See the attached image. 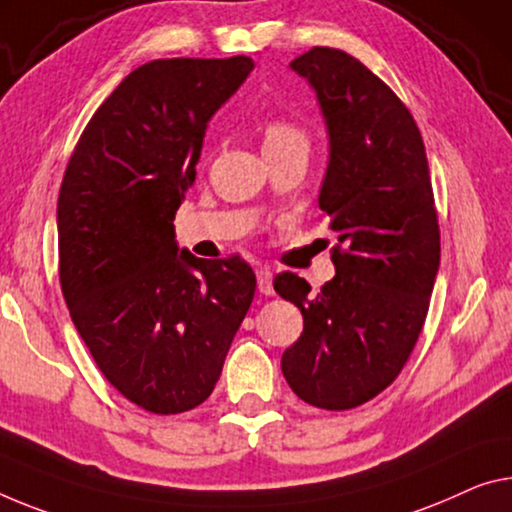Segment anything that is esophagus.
<instances>
[{"label": "esophagus", "instance_id": "esophagus-1", "mask_svg": "<svg viewBox=\"0 0 512 512\" xmlns=\"http://www.w3.org/2000/svg\"><path fill=\"white\" fill-rule=\"evenodd\" d=\"M258 277V290H261L263 295H274V286H272V272L267 270V267H261V270L256 272Z\"/></svg>", "mask_w": 512, "mask_h": 512}]
</instances>
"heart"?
<instances>
[{"label": "heart", "mask_w": 512, "mask_h": 512, "mask_svg": "<svg viewBox=\"0 0 512 512\" xmlns=\"http://www.w3.org/2000/svg\"><path fill=\"white\" fill-rule=\"evenodd\" d=\"M263 137H265V151L267 148L288 146V144H306V132L300 128V125L290 123L286 119H272L265 125Z\"/></svg>", "instance_id": "obj_1"}]
</instances>
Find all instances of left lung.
<instances>
[{
	"label": "left lung",
	"instance_id": "left-lung-1",
	"mask_svg": "<svg viewBox=\"0 0 512 512\" xmlns=\"http://www.w3.org/2000/svg\"><path fill=\"white\" fill-rule=\"evenodd\" d=\"M290 68L309 80L329 130L318 206L336 233V277L316 295L293 272L274 290L304 332L281 371L304 403L352 410L410 359L439 270V224L426 146L405 102L352 54L311 47Z\"/></svg>",
	"mask_w": 512,
	"mask_h": 512
}]
</instances>
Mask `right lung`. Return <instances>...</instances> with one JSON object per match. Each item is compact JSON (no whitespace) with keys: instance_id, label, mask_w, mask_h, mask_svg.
<instances>
[{"instance_id":"add662e5","label":"right lung","mask_w":512,"mask_h":512,"mask_svg":"<svg viewBox=\"0 0 512 512\" xmlns=\"http://www.w3.org/2000/svg\"><path fill=\"white\" fill-rule=\"evenodd\" d=\"M251 68L249 57L135 68L86 123L61 180L70 318L107 382L146 412L180 414L210 396L254 300L245 258L178 254L174 233L210 116Z\"/></svg>"}]
</instances>
